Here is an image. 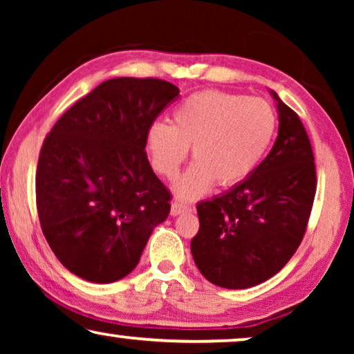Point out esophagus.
<instances>
[{
    "label": "esophagus",
    "mask_w": 354,
    "mask_h": 354,
    "mask_svg": "<svg viewBox=\"0 0 354 354\" xmlns=\"http://www.w3.org/2000/svg\"><path fill=\"white\" fill-rule=\"evenodd\" d=\"M192 207L183 205L180 201H174L171 205V216H178V214H185V212H190Z\"/></svg>",
    "instance_id": "esophagus-1"
}]
</instances>
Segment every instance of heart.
<instances>
[{
	"mask_svg": "<svg viewBox=\"0 0 354 354\" xmlns=\"http://www.w3.org/2000/svg\"><path fill=\"white\" fill-rule=\"evenodd\" d=\"M277 115L263 98L203 90L182 101L172 124L154 120L148 127L147 145L159 176L172 180L192 147L195 162L176 185L182 200L205 195L216 180L235 185L250 176L272 142Z\"/></svg>",
	"mask_w": 354,
	"mask_h": 354,
	"instance_id": "1",
	"label": "heart"
}]
</instances>
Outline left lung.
I'll return each mask as SVG.
<instances>
[{
  "label": "left lung",
  "instance_id": "obj_1",
  "mask_svg": "<svg viewBox=\"0 0 354 354\" xmlns=\"http://www.w3.org/2000/svg\"><path fill=\"white\" fill-rule=\"evenodd\" d=\"M279 135L243 182L196 206L192 240L196 268L211 283L240 290L263 283L301 243L316 195V166L306 130L275 91Z\"/></svg>",
  "mask_w": 354,
  "mask_h": 354
}]
</instances>
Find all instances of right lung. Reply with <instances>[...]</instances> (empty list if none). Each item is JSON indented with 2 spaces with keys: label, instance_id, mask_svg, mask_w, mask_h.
I'll return each mask as SVG.
<instances>
[{
  "label": "right lung",
  "instance_id": "right-lung-1",
  "mask_svg": "<svg viewBox=\"0 0 354 354\" xmlns=\"http://www.w3.org/2000/svg\"><path fill=\"white\" fill-rule=\"evenodd\" d=\"M177 95L166 80H106L67 109L43 142L35 178L40 225L56 258L80 279H124L167 219L171 193L145 147L148 127Z\"/></svg>",
  "mask_w": 354,
  "mask_h": 354
}]
</instances>
